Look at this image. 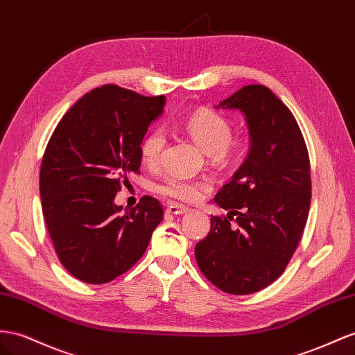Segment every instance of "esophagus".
Returning a JSON list of instances; mask_svg holds the SVG:
<instances>
[{
	"mask_svg": "<svg viewBox=\"0 0 355 355\" xmlns=\"http://www.w3.org/2000/svg\"><path fill=\"white\" fill-rule=\"evenodd\" d=\"M166 212H167V214H171V215H182V214L188 212V206H185V205H178V203H171V205L167 206Z\"/></svg>",
	"mask_w": 355,
	"mask_h": 355,
	"instance_id": "1",
	"label": "esophagus"
}]
</instances>
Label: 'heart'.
Wrapping results in <instances>:
<instances>
[{
  "mask_svg": "<svg viewBox=\"0 0 355 355\" xmlns=\"http://www.w3.org/2000/svg\"><path fill=\"white\" fill-rule=\"evenodd\" d=\"M184 130L203 149L214 166L232 164L242 155L245 140L242 134H233V122L225 114L212 109H198L184 121ZM167 136L162 127L149 130L140 143L143 164L155 167L166 146ZM209 189L205 179L168 175L157 185V193L180 201H194Z\"/></svg>",
  "mask_w": 355,
  "mask_h": 355,
  "instance_id": "b5f03b06",
  "label": "heart"
}]
</instances>
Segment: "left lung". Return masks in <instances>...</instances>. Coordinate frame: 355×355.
<instances>
[{"label":"left lung","mask_w":355,"mask_h":355,"mask_svg":"<svg viewBox=\"0 0 355 355\" xmlns=\"http://www.w3.org/2000/svg\"><path fill=\"white\" fill-rule=\"evenodd\" d=\"M218 109L245 113L251 149L215 196L228 214L210 218L196 260L216 288L245 295L275 282L300 243L312 197L311 162L294 114L267 86H243Z\"/></svg>","instance_id":"8db88e82"}]
</instances>
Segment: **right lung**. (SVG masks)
Listing matches in <instances>:
<instances>
[{
    "label": "right lung",
    "instance_id": "1",
    "mask_svg": "<svg viewBox=\"0 0 355 355\" xmlns=\"http://www.w3.org/2000/svg\"><path fill=\"white\" fill-rule=\"evenodd\" d=\"M166 104L118 85L86 92L47 141L40 167L42 210L61 264L76 279L106 284L145 254L164 209L145 196L119 214L114 196L140 173V143Z\"/></svg>",
    "mask_w": 355,
    "mask_h": 355
}]
</instances>
